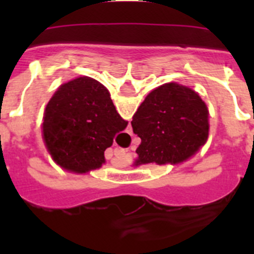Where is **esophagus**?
I'll use <instances>...</instances> for the list:
<instances>
[{"instance_id": "obj_1", "label": "esophagus", "mask_w": 254, "mask_h": 254, "mask_svg": "<svg viewBox=\"0 0 254 254\" xmlns=\"http://www.w3.org/2000/svg\"><path fill=\"white\" fill-rule=\"evenodd\" d=\"M126 154V151L125 150H122V149H116L114 150V155H116V156H118V158H121V156H123V155Z\"/></svg>"}]
</instances>
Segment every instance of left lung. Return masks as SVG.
I'll use <instances>...</instances> for the list:
<instances>
[{
  "label": "left lung",
  "instance_id": "left-lung-1",
  "mask_svg": "<svg viewBox=\"0 0 254 254\" xmlns=\"http://www.w3.org/2000/svg\"><path fill=\"white\" fill-rule=\"evenodd\" d=\"M132 128L141 138L134 165L178 164L190 159L208 137V111L198 94L169 82L145 98L132 118Z\"/></svg>",
  "mask_w": 254,
  "mask_h": 254
}]
</instances>
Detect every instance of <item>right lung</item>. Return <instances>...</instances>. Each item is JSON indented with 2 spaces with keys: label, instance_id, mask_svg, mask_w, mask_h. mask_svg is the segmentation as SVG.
Instances as JSON below:
<instances>
[{
  "label": "right lung",
  "instance_id": "right-lung-1",
  "mask_svg": "<svg viewBox=\"0 0 254 254\" xmlns=\"http://www.w3.org/2000/svg\"><path fill=\"white\" fill-rule=\"evenodd\" d=\"M127 125L107 87L82 76L61 85L53 94L44 111L43 138L61 168L86 173L105 163L104 151Z\"/></svg>",
  "mask_w": 254,
  "mask_h": 254
}]
</instances>
